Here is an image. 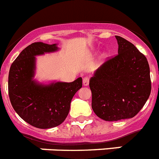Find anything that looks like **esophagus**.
<instances>
[{
  "instance_id": "34e87169",
  "label": "esophagus",
  "mask_w": 159,
  "mask_h": 159,
  "mask_svg": "<svg viewBox=\"0 0 159 159\" xmlns=\"http://www.w3.org/2000/svg\"><path fill=\"white\" fill-rule=\"evenodd\" d=\"M89 78L88 77H85L83 78V85L84 86H87L89 85Z\"/></svg>"
}]
</instances>
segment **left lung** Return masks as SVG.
<instances>
[{
    "mask_svg": "<svg viewBox=\"0 0 159 159\" xmlns=\"http://www.w3.org/2000/svg\"><path fill=\"white\" fill-rule=\"evenodd\" d=\"M115 38L118 55L102 65L89 80L93 112L109 121L134 117L151 91L146 57L125 38Z\"/></svg>",
    "mask_w": 159,
    "mask_h": 159,
    "instance_id": "1",
    "label": "left lung"
}]
</instances>
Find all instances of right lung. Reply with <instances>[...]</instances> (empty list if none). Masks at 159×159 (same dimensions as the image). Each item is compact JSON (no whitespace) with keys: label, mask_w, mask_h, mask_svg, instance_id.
<instances>
[{"label":"right lung","mask_w":159,"mask_h":159,"mask_svg":"<svg viewBox=\"0 0 159 159\" xmlns=\"http://www.w3.org/2000/svg\"><path fill=\"white\" fill-rule=\"evenodd\" d=\"M58 49L57 44L34 42L20 52L9 70L8 85L13 108L27 123L39 129H49L62 123L73 97L82 86L81 78L72 82L49 84L34 79L36 56Z\"/></svg>","instance_id":"obj_1"}]
</instances>
